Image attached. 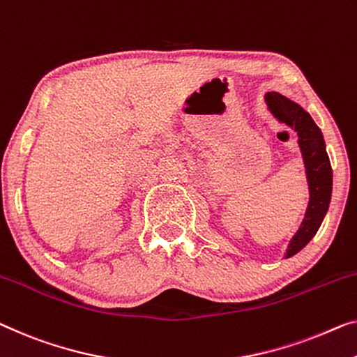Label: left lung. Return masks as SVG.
<instances>
[{
  "label": "left lung",
  "instance_id": "1",
  "mask_svg": "<svg viewBox=\"0 0 357 357\" xmlns=\"http://www.w3.org/2000/svg\"><path fill=\"white\" fill-rule=\"evenodd\" d=\"M264 98L271 114L298 132V146L305 162L307 185H310V204L305 218L300 229L291 237L287 247L285 258H290L307 245L322 225L332 197V167L322 131L319 130L311 115L301 105L279 93H268Z\"/></svg>",
  "mask_w": 357,
  "mask_h": 357
}]
</instances>
